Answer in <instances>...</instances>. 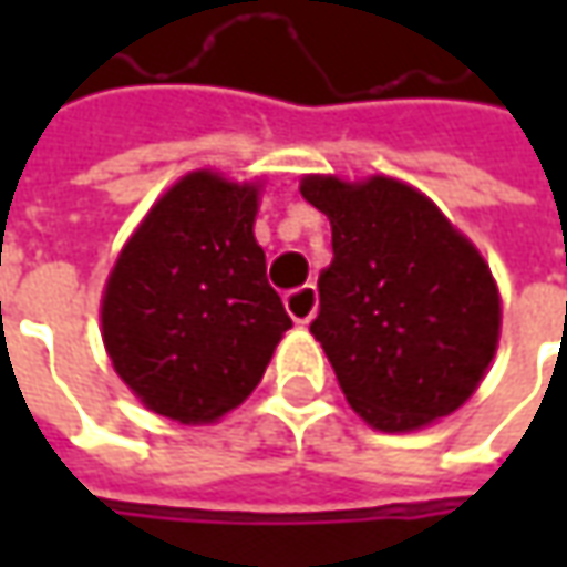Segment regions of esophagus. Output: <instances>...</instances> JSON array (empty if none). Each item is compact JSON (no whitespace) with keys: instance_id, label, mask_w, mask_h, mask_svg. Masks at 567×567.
<instances>
[{"instance_id":"obj_1","label":"esophagus","mask_w":567,"mask_h":567,"mask_svg":"<svg viewBox=\"0 0 567 567\" xmlns=\"http://www.w3.org/2000/svg\"><path fill=\"white\" fill-rule=\"evenodd\" d=\"M284 306H287V316L293 318L296 324H309L318 312V290L312 284H306L293 293H287Z\"/></svg>"}]
</instances>
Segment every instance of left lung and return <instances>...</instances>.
Masks as SVG:
<instances>
[{"label": "left lung", "mask_w": 567, "mask_h": 567, "mask_svg": "<svg viewBox=\"0 0 567 567\" xmlns=\"http://www.w3.org/2000/svg\"><path fill=\"white\" fill-rule=\"evenodd\" d=\"M299 192L331 220L312 334L340 391L379 432H416L461 410L502 334L489 261L439 205L394 176L306 173Z\"/></svg>", "instance_id": "1"}]
</instances>
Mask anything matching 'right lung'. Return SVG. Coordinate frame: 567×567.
I'll return each instance as SVG.
<instances>
[{"label": "right lung", "instance_id": "1", "mask_svg": "<svg viewBox=\"0 0 567 567\" xmlns=\"http://www.w3.org/2000/svg\"><path fill=\"white\" fill-rule=\"evenodd\" d=\"M261 188L192 169L151 205L106 277V357L173 423L207 425L236 410L293 328L255 239Z\"/></svg>", "mask_w": 567, "mask_h": 567}]
</instances>
